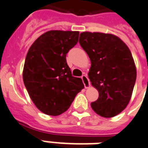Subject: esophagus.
I'll return each instance as SVG.
<instances>
[{
	"label": "esophagus",
	"mask_w": 148,
	"mask_h": 148,
	"mask_svg": "<svg viewBox=\"0 0 148 148\" xmlns=\"http://www.w3.org/2000/svg\"><path fill=\"white\" fill-rule=\"evenodd\" d=\"M81 78H82L83 83H84V84L85 88H90V80H89L87 76H86V75H83V76L81 77Z\"/></svg>",
	"instance_id": "obj_1"
}]
</instances>
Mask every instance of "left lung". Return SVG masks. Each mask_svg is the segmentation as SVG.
Returning a JSON list of instances; mask_svg holds the SVG:
<instances>
[{
  "instance_id": "8db88e82",
  "label": "left lung",
  "mask_w": 148,
  "mask_h": 148,
  "mask_svg": "<svg viewBox=\"0 0 148 148\" xmlns=\"http://www.w3.org/2000/svg\"><path fill=\"white\" fill-rule=\"evenodd\" d=\"M79 42L90 60L89 79L99 92V98L91 107L102 117L117 116L128 106L136 80V66L130 49L111 33L83 32Z\"/></svg>"
}]
</instances>
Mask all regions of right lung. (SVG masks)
Returning a JSON list of instances; mask_svg holds the SVG:
<instances>
[{"label":"right lung","mask_w":148,"mask_h":148,"mask_svg":"<svg viewBox=\"0 0 148 148\" xmlns=\"http://www.w3.org/2000/svg\"><path fill=\"white\" fill-rule=\"evenodd\" d=\"M78 37V31H48L27 52L23 71L24 85L36 106L46 115L64 112L84 88L80 78L72 76L66 61Z\"/></svg>","instance_id":"obj_1"}]
</instances>
